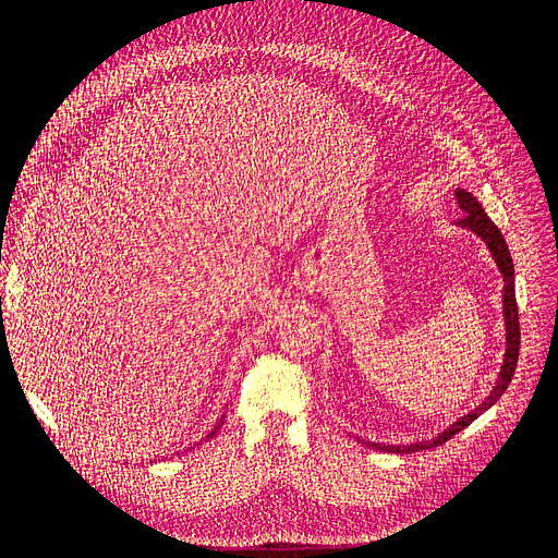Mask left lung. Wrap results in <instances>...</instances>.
<instances>
[{
	"mask_svg": "<svg viewBox=\"0 0 558 558\" xmlns=\"http://www.w3.org/2000/svg\"><path fill=\"white\" fill-rule=\"evenodd\" d=\"M456 199H459V207L465 211L463 218L456 221L459 228H465L470 232H475L477 238L486 244L492 258L496 260L500 275H502V328H505V353H502V363H500V373L492 386V391L482 400V404H477L475 410L463 414L461 418H456L453 424H449L442 433H437L430 440H421V442H410V445H384V442H369L363 440L365 445H369L373 449L379 451H391V453H414L421 449H430L447 442L449 437H453L456 433H461L465 426H470L472 421L477 416H482L492 404H496L500 400V396L505 393V388L510 386L514 369H517V359H519V312H517V298H514V263L510 256V248L505 244L502 234L498 230V226L486 216L482 202L472 195L465 189H456Z\"/></svg>",
	"mask_w": 558,
	"mask_h": 558,
	"instance_id": "left-lung-1",
	"label": "left lung"
}]
</instances>
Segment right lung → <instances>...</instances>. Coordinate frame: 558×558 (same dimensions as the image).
<instances>
[{
    "label": "right lung",
    "instance_id": "obj_1",
    "mask_svg": "<svg viewBox=\"0 0 558 558\" xmlns=\"http://www.w3.org/2000/svg\"><path fill=\"white\" fill-rule=\"evenodd\" d=\"M223 418H226V412L221 414V418H218V424H216V426L211 428V433H207V435H205V440H209V437H214V435L218 433V426H221V424H223ZM189 449H191V447H189Z\"/></svg>",
    "mask_w": 558,
    "mask_h": 558
}]
</instances>
